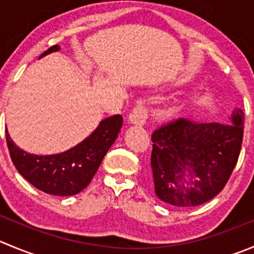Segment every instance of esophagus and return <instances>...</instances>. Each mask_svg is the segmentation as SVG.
Listing matches in <instances>:
<instances>
[{"instance_id": "obj_1", "label": "esophagus", "mask_w": 254, "mask_h": 254, "mask_svg": "<svg viewBox=\"0 0 254 254\" xmlns=\"http://www.w3.org/2000/svg\"><path fill=\"white\" fill-rule=\"evenodd\" d=\"M148 118V110L144 107L143 103L139 102L136 107L132 110L128 116V122L136 126H143Z\"/></svg>"}]
</instances>
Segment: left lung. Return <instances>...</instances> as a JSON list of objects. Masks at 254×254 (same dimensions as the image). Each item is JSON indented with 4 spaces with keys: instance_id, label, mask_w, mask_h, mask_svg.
<instances>
[{
    "instance_id": "8db88e82",
    "label": "left lung",
    "mask_w": 254,
    "mask_h": 254,
    "mask_svg": "<svg viewBox=\"0 0 254 254\" xmlns=\"http://www.w3.org/2000/svg\"><path fill=\"white\" fill-rule=\"evenodd\" d=\"M232 123L178 118L152 133L154 192L176 207H195L216 197L237 165L245 113L233 110Z\"/></svg>"
}]
</instances>
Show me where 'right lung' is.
<instances>
[{"label":"right lung","instance_id":"obj_1","mask_svg":"<svg viewBox=\"0 0 254 254\" xmlns=\"http://www.w3.org/2000/svg\"><path fill=\"white\" fill-rule=\"evenodd\" d=\"M56 51H60L59 45L45 51L40 59ZM122 123L121 115L101 121L87 138L62 153L50 156L28 153L14 144L6 129L7 147L16 170L31 185L48 194L73 195L91 182L103 157L117 138Z\"/></svg>","mask_w":254,"mask_h":254}]
</instances>
